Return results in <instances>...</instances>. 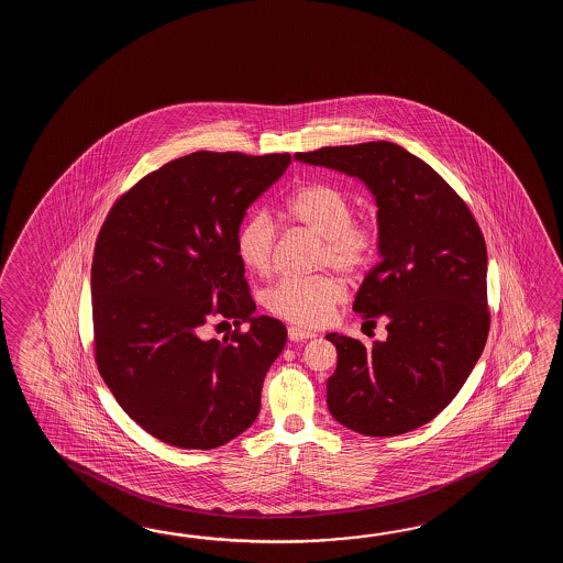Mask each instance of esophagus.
Masks as SVG:
<instances>
[{"label":"esophagus","mask_w":563,"mask_h":563,"mask_svg":"<svg viewBox=\"0 0 563 563\" xmlns=\"http://www.w3.org/2000/svg\"><path fill=\"white\" fill-rule=\"evenodd\" d=\"M287 335H289V340H291V342H301V340H310V338H316V334H313L311 330L299 328V325H291V328L287 330Z\"/></svg>","instance_id":"esophagus-1"}]
</instances>
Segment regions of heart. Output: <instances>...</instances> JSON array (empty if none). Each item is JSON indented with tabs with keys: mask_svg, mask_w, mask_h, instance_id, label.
<instances>
[{
	"mask_svg": "<svg viewBox=\"0 0 563 563\" xmlns=\"http://www.w3.org/2000/svg\"><path fill=\"white\" fill-rule=\"evenodd\" d=\"M284 213L298 228L322 238L320 267H334L344 276L368 269L380 243V223L372 216L354 217L347 192L330 183H308L291 192ZM277 229L264 211L250 213L235 231V253L255 276L274 269ZM346 298L342 279L330 274L308 279H279L264 294L265 310L286 322L322 325Z\"/></svg>",
	"mask_w": 563,
	"mask_h": 563,
	"instance_id": "obj_1",
	"label": "heart"
}]
</instances>
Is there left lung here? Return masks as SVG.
Instances as JSON below:
<instances>
[{"mask_svg": "<svg viewBox=\"0 0 563 563\" xmlns=\"http://www.w3.org/2000/svg\"><path fill=\"white\" fill-rule=\"evenodd\" d=\"M358 177L378 205L380 264L360 286L354 311L388 338L371 347L328 334L338 366L328 408L366 437L415 431L443 410L489 334L487 245L467 203L419 156L388 141L323 146L296 155Z\"/></svg>", "mask_w": 563, "mask_h": 563, "instance_id": "left-lung-1", "label": "left lung"}]
</instances>
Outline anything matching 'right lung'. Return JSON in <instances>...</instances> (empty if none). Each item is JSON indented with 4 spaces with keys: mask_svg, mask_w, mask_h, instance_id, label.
Here are the masks:
<instances>
[{
    "mask_svg": "<svg viewBox=\"0 0 563 563\" xmlns=\"http://www.w3.org/2000/svg\"><path fill=\"white\" fill-rule=\"evenodd\" d=\"M289 161L180 156L120 195L100 228L90 277L96 366L122 410L163 443L216 449L260 415L265 372L287 332L276 318H253L235 231ZM229 319L236 330L223 343L203 340L209 322Z\"/></svg>",
    "mask_w": 563,
    "mask_h": 563,
    "instance_id": "right-lung-1",
    "label": "right lung"
}]
</instances>
